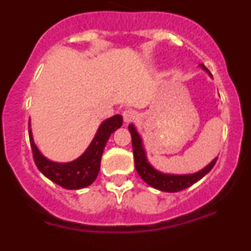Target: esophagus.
Masks as SVG:
<instances>
[{
	"mask_svg": "<svg viewBox=\"0 0 251 251\" xmlns=\"http://www.w3.org/2000/svg\"><path fill=\"white\" fill-rule=\"evenodd\" d=\"M123 118L126 123H130V122H134L137 118H138V114H137L136 110L127 109L123 112Z\"/></svg>",
	"mask_w": 251,
	"mask_h": 251,
	"instance_id": "obj_1",
	"label": "esophagus"
}]
</instances>
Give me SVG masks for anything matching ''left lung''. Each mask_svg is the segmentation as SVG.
<instances>
[{"instance_id": "8db88e82", "label": "left lung", "mask_w": 251, "mask_h": 251, "mask_svg": "<svg viewBox=\"0 0 251 251\" xmlns=\"http://www.w3.org/2000/svg\"><path fill=\"white\" fill-rule=\"evenodd\" d=\"M201 68L208 73L207 69L201 64ZM210 74V73H208ZM211 75V74H210ZM130 132V136H132V147H133V156H134V166H136V170L138 172V175L141 176V178L145 181L146 183H148L150 186H152L153 188H157L159 191L165 192H178L182 191L185 188L190 187L194 183H196L199 179L202 178L205 175H207L211 168L214 167L215 163L217 161V157L215 159H212L211 163H208L205 168H202L199 172H195V174L190 175H170V174H162L159 171H157L156 168H153L151 166V163L148 162L147 157H146V151L142 145V139L139 137L138 132L136 130V127L133 124H129L128 127Z\"/></svg>"}]
</instances>
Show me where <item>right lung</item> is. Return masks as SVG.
Here are the masks:
<instances>
[{"mask_svg": "<svg viewBox=\"0 0 251 251\" xmlns=\"http://www.w3.org/2000/svg\"><path fill=\"white\" fill-rule=\"evenodd\" d=\"M122 123H123V118L121 114L113 115L110 118L105 119L99 126L98 132L85 152L79 158L72 162H66V163H57L44 157L34 143L32 132L30 128L28 137H30V145L35 163L44 176L64 188L79 190V188L92 185L100 170L101 154H103L106 141L112 136V133L122 127Z\"/></svg>", "mask_w": 251, "mask_h": 251, "instance_id": "right-lung-1", "label": "right lung"}]
</instances>
